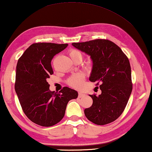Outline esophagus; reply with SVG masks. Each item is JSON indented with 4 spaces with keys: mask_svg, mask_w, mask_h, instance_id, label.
<instances>
[{
    "mask_svg": "<svg viewBox=\"0 0 152 152\" xmlns=\"http://www.w3.org/2000/svg\"><path fill=\"white\" fill-rule=\"evenodd\" d=\"M85 96V94H83L82 92H79L78 93V98H83V97H84Z\"/></svg>",
    "mask_w": 152,
    "mask_h": 152,
    "instance_id": "34e87169",
    "label": "esophagus"
}]
</instances>
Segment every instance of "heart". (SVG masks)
<instances>
[{"mask_svg": "<svg viewBox=\"0 0 152 152\" xmlns=\"http://www.w3.org/2000/svg\"><path fill=\"white\" fill-rule=\"evenodd\" d=\"M69 54L73 61H75L78 58H80L81 59L83 58V55L81 54V52L77 50H74V49H72V50H69ZM83 80H84V77L82 74H77L70 77L67 80V83L70 86L75 87V88H79V87L82 86Z\"/></svg>", "mask_w": 152, "mask_h": 152, "instance_id": "1", "label": "heart"}]
</instances>
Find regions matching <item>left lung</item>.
<instances>
[{"label": "left lung", "mask_w": 152, "mask_h": 152, "mask_svg": "<svg viewBox=\"0 0 152 152\" xmlns=\"http://www.w3.org/2000/svg\"><path fill=\"white\" fill-rule=\"evenodd\" d=\"M74 48L90 56L93 67L89 80L100 84L101 94L93 99L84 112L93 123L104 125L116 121L127 105L132 91L129 59L119 47L109 40L73 42Z\"/></svg>", "instance_id": "8db88e82"}]
</instances>
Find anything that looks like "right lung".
Masks as SVG:
<instances>
[{"label": "right lung", "instance_id": "obj_1", "mask_svg": "<svg viewBox=\"0 0 152 152\" xmlns=\"http://www.w3.org/2000/svg\"><path fill=\"white\" fill-rule=\"evenodd\" d=\"M68 44L38 42L31 45L18 59L15 91L24 112L31 121L43 127L59 123L65 116L68 102L78 92L67 87L56 93L50 90L48 78L53 74L51 61Z\"/></svg>", "mask_w": 152, "mask_h": 152}]
</instances>
